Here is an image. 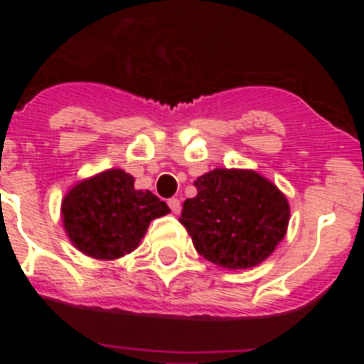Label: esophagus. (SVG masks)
Segmentation results:
<instances>
[{"mask_svg":"<svg viewBox=\"0 0 364 364\" xmlns=\"http://www.w3.org/2000/svg\"><path fill=\"white\" fill-rule=\"evenodd\" d=\"M167 205L171 208L173 213H180V198H176V197L169 198V200H167Z\"/></svg>","mask_w":364,"mask_h":364,"instance_id":"34e87169","label":"esophagus"}]
</instances>
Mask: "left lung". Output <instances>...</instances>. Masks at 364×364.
<instances>
[{
  "label": "left lung",
  "instance_id": "1",
  "mask_svg": "<svg viewBox=\"0 0 364 364\" xmlns=\"http://www.w3.org/2000/svg\"><path fill=\"white\" fill-rule=\"evenodd\" d=\"M197 197L188 198L180 222L195 250L230 269L257 266L284 239L290 205L255 171L215 169L198 176Z\"/></svg>",
  "mask_w": 364,
  "mask_h": 364
}]
</instances>
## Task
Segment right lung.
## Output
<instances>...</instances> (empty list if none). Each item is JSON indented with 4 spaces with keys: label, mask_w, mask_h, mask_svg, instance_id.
Instances as JSON below:
<instances>
[{
    "label": "right lung",
    "mask_w": 364,
    "mask_h": 364,
    "mask_svg": "<svg viewBox=\"0 0 364 364\" xmlns=\"http://www.w3.org/2000/svg\"><path fill=\"white\" fill-rule=\"evenodd\" d=\"M133 184L125 171L109 169L67 193L63 226L80 252L95 259H120L138 246L153 218L169 213L166 202Z\"/></svg>",
    "instance_id": "add662e5"
}]
</instances>
